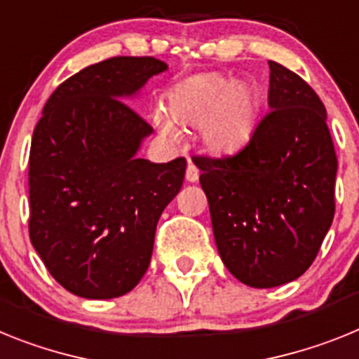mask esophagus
I'll return each mask as SVG.
<instances>
[{
    "label": "esophagus",
    "instance_id": "1",
    "mask_svg": "<svg viewBox=\"0 0 359 359\" xmlns=\"http://www.w3.org/2000/svg\"><path fill=\"white\" fill-rule=\"evenodd\" d=\"M186 180H188V182H197L198 180V170L193 162H189L188 164V170H186Z\"/></svg>",
    "mask_w": 359,
    "mask_h": 359
}]
</instances>
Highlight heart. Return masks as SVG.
<instances>
[{
	"instance_id": "1",
	"label": "heart",
	"mask_w": 359,
	"mask_h": 359,
	"mask_svg": "<svg viewBox=\"0 0 359 359\" xmlns=\"http://www.w3.org/2000/svg\"><path fill=\"white\" fill-rule=\"evenodd\" d=\"M170 118L162 110L154 115L158 132L175 139V124L198 126V137L208 151L233 154L251 139L257 128L262 93L251 79H235L205 72L182 81L170 93Z\"/></svg>"
}]
</instances>
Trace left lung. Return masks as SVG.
Wrapping results in <instances>:
<instances>
[{"instance_id":"left-lung-1","label":"left lung","mask_w":359,"mask_h":359,"mask_svg":"<svg viewBox=\"0 0 359 359\" xmlns=\"http://www.w3.org/2000/svg\"><path fill=\"white\" fill-rule=\"evenodd\" d=\"M271 111L235 155L195 157L229 273L267 289L309 269L334 218L336 151L323 102L269 61Z\"/></svg>"}]
</instances>
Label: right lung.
<instances>
[{
  "instance_id": "add662e5",
  "label": "right lung",
  "mask_w": 359,
  "mask_h": 359,
  "mask_svg": "<svg viewBox=\"0 0 359 359\" xmlns=\"http://www.w3.org/2000/svg\"><path fill=\"white\" fill-rule=\"evenodd\" d=\"M168 70L111 57L54 90L29 158L30 242L67 291L108 300L132 291L151 260L157 222L182 188L186 158H137L151 126L123 99Z\"/></svg>"
}]
</instances>
